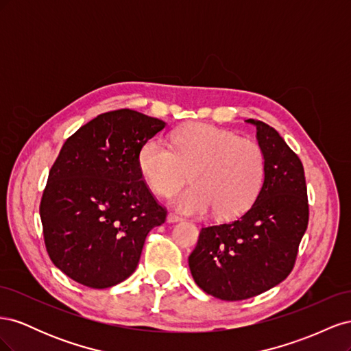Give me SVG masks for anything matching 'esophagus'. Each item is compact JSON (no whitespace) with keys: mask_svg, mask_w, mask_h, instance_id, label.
Wrapping results in <instances>:
<instances>
[{"mask_svg":"<svg viewBox=\"0 0 351 351\" xmlns=\"http://www.w3.org/2000/svg\"><path fill=\"white\" fill-rule=\"evenodd\" d=\"M182 219H183L182 217H178L176 214H168L167 215V222H171V224H173V222H178V221H182Z\"/></svg>","mask_w":351,"mask_h":351,"instance_id":"34e87169","label":"esophagus"}]
</instances>
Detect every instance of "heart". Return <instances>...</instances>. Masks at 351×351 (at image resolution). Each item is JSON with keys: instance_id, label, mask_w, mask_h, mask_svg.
<instances>
[{"instance_id": "heart-1", "label": "heart", "mask_w": 351, "mask_h": 351, "mask_svg": "<svg viewBox=\"0 0 351 351\" xmlns=\"http://www.w3.org/2000/svg\"><path fill=\"white\" fill-rule=\"evenodd\" d=\"M171 142L173 149L149 139L137 152V168L156 195L177 193L192 174L195 187L173 202L182 214L215 210L218 218L227 219L252 206L267 174V159L256 142L204 123L180 127Z\"/></svg>"}]
</instances>
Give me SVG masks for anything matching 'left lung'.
I'll return each mask as SVG.
<instances>
[{"label": "left lung", "instance_id": "left-lung-1", "mask_svg": "<svg viewBox=\"0 0 351 351\" xmlns=\"http://www.w3.org/2000/svg\"><path fill=\"white\" fill-rule=\"evenodd\" d=\"M246 121L256 127L267 159L263 186L237 221L202 228L189 256L195 282L205 293L228 302L250 299L289 277L309 222L299 156L271 125Z\"/></svg>", "mask_w": 351, "mask_h": 351}]
</instances>
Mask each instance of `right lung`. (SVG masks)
Here are the masks:
<instances>
[{"label":"right lung","instance_id":"obj_1","mask_svg":"<svg viewBox=\"0 0 351 351\" xmlns=\"http://www.w3.org/2000/svg\"><path fill=\"white\" fill-rule=\"evenodd\" d=\"M165 125L117 110L62 145L39 214L49 258L71 280L90 289L123 282L139 263L147 232L164 224L167 210L143 182L137 152Z\"/></svg>","mask_w":351,"mask_h":351}]
</instances>
